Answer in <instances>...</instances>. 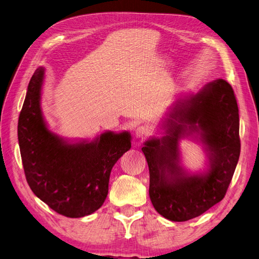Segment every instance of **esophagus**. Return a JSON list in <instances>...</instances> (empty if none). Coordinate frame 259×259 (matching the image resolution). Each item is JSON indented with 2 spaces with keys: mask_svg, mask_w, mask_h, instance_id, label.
<instances>
[{
  "mask_svg": "<svg viewBox=\"0 0 259 259\" xmlns=\"http://www.w3.org/2000/svg\"><path fill=\"white\" fill-rule=\"evenodd\" d=\"M136 137L138 138H146L149 135H150V130H149L148 126H145V125H142V126H138L136 128Z\"/></svg>",
  "mask_w": 259,
  "mask_h": 259,
  "instance_id": "esophagus-1",
  "label": "esophagus"
}]
</instances>
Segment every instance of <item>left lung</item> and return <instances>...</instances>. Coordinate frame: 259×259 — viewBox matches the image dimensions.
<instances>
[{"label":"left lung","mask_w":259,"mask_h":259,"mask_svg":"<svg viewBox=\"0 0 259 259\" xmlns=\"http://www.w3.org/2000/svg\"><path fill=\"white\" fill-rule=\"evenodd\" d=\"M239 125L236 96L223 79L177 101L167 119V135L149 139L142 148L150 173L149 195L160 215L187 222L224 199L240 156ZM192 132L209 151L211 168L204 176H187L178 164V140Z\"/></svg>","instance_id":"1"}]
</instances>
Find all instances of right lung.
Instances as JSON below:
<instances>
[{"label":"right lung","instance_id":"1","mask_svg":"<svg viewBox=\"0 0 259 259\" xmlns=\"http://www.w3.org/2000/svg\"><path fill=\"white\" fill-rule=\"evenodd\" d=\"M44 68L35 70L18 119V142L27 183L56 213L79 218L107 198L115 162L130 150L131 134L107 132L92 143L67 144L44 122L40 100Z\"/></svg>","mask_w":259,"mask_h":259}]
</instances>
